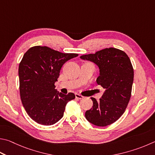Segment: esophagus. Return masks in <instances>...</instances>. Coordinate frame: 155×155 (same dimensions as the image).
I'll list each match as a JSON object with an SVG mask.
<instances>
[{
  "mask_svg": "<svg viewBox=\"0 0 155 155\" xmlns=\"http://www.w3.org/2000/svg\"><path fill=\"white\" fill-rule=\"evenodd\" d=\"M75 97H76V98H77V99H78V100L83 99V98L84 97L83 95H81L78 94H75Z\"/></svg>",
  "mask_w": 155,
  "mask_h": 155,
  "instance_id": "1",
  "label": "esophagus"
}]
</instances>
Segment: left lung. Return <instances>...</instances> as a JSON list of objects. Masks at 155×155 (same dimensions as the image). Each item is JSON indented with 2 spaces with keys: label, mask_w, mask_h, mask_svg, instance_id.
I'll return each mask as SVG.
<instances>
[{
  "label": "left lung",
  "mask_w": 155,
  "mask_h": 155,
  "mask_svg": "<svg viewBox=\"0 0 155 155\" xmlns=\"http://www.w3.org/2000/svg\"><path fill=\"white\" fill-rule=\"evenodd\" d=\"M80 58L96 64L100 70L97 83L105 89L99 101L91 97L93 107L86 111V119L96 126L110 125L124 113L130 100L134 81L130 59L124 51L112 47Z\"/></svg>",
  "instance_id": "obj_1"
}]
</instances>
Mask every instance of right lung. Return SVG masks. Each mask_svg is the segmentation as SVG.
<instances>
[{"mask_svg": "<svg viewBox=\"0 0 155 155\" xmlns=\"http://www.w3.org/2000/svg\"><path fill=\"white\" fill-rule=\"evenodd\" d=\"M47 47L35 46L25 53L19 66V92L25 110L38 124L51 125L63 117L66 104L75 98L73 93L64 94L55 89L61 67L77 57Z\"/></svg>", "mask_w": 155, "mask_h": 155, "instance_id": "obj_1", "label": "right lung"}]
</instances>
